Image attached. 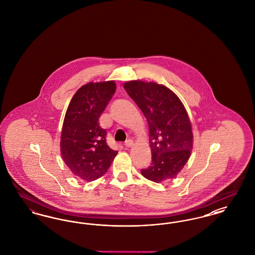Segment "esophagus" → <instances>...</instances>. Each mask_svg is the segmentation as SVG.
I'll return each mask as SVG.
<instances>
[{
  "mask_svg": "<svg viewBox=\"0 0 255 255\" xmlns=\"http://www.w3.org/2000/svg\"><path fill=\"white\" fill-rule=\"evenodd\" d=\"M133 145V142L132 139H128V140H126V142H125V146H126L127 148H130V147H132Z\"/></svg>",
  "mask_w": 255,
  "mask_h": 255,
  "instance_id": "obj_1",
  "label": "esophagus"
}]
</instances>
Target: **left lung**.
I'll return each mask as SVG.
<instances>
[{"label": "left lung", "mask_w": 255, "mask_h": 255, "mask_svg": "<svg viewBox=\"0 0 255 255\" xmlns=\"http://www.w3.org/2000/svg\"><path fill=\"white\" fill-rule=\"evenodd\" d=\"M124 89L142 111L149 127L152 162L142 176L159 182L175 178L190 157L191 123L182 101L167 87L133 80Z\"/></svg>", "instance_id": "8db88e82"}]
</instances>
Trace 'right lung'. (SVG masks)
<instances>
[{"instance_id": "1", "label": "right lung", "mask_w": 255, "mask_h": 255, "mask_svg": "<svg viewBox=\"0 0 255 255\" xmlns=\"http://www.w3.org/2000/svg\"><path fill=\"white\" fill-rule=\"evenodd\" d=\"M116 93L115 81L82 86L66 112L61 133V155L74 176L88 182L102 177L118 151L106 142L99 117Z\"/></svg>"}]
</instances>
